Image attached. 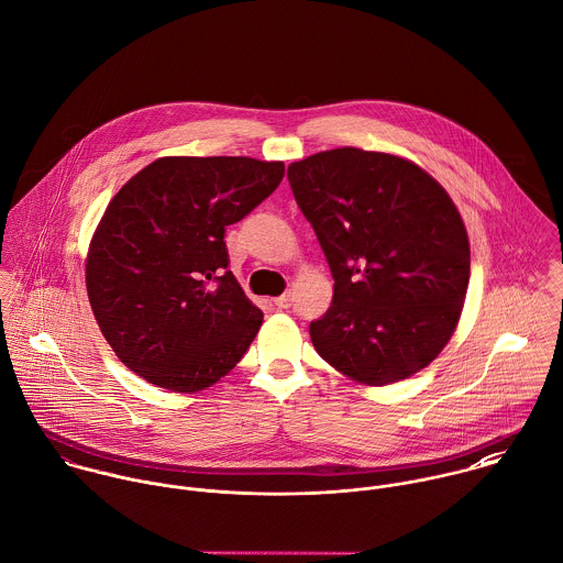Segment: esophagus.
Returning a JSON list of instances; mask_svg holds the SVG:
<instances>
[{
    "label": "esophagus",
    "mask_w": 563,
    "mask_h": 563,
    "mask_svg": "<svg viewBox=\"0 0 563 563\" xmlns=\"http://www.w3.org/2000/svg\"><path fill=\"white\" fill-rule=\"evenodd\" d=\"M274 305H276L278 309H289V307H291V294L285 291L283 296H278V298L274 300Z\"/></svg>",
    "instance_id": "34e87169"
}]
</instances>
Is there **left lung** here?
<instances>
[{
	"label": "left lung",
	"mask_w": 563,
	"mask_h": 563,
	"mask_svg": "<svg viewBox=\"0 0 563 563\" xmlns=\"http://www.w3.org/2000/svg\"><path fill=\"white\" fill-rule=\"evenodd\" d=\"M287 177L335 280L309 324L318 355L368 386L426 368L470 285V239L450 195L417 164L353 146L294 162Z\"/></svg>",
	"instance_id": "1"
}]
</instances>
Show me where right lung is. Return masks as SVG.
<instances>
[{
    "label": "right lung",
    "instance_id": "right-lung-1",
    "mask_svg": "<svg viewBox=\"0 0 563 563\" xmlns=\"http://www.w3.org/2000/svg\"><path fill=\"white\" fill-rule=\"evenodd\" d=\"M283 175V162L254 157H159L115 192L85 280L96 322L129 371L197 393L239 364L263 313L228 269L223 236Z\"/></svg>",
    "mask_w": 563,
    "mask_h": 563
}]
</instances>
